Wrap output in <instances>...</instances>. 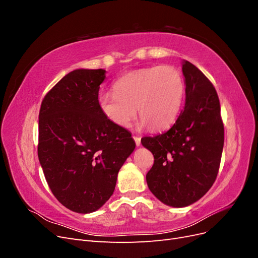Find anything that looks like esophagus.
<instances>
[{"mask_svg":"<svg viewBox=\"0 0 258 258\" xmlns=\"http://www.w3.org/2000/svg\"><path fill=\"white\" fill-rule=\"evenodd\" d=\"M134 140H135V142H136V145H137V146H140V145H141V138L134 136Z\"/></svg>","mask_w":258,"mask_h":258,"instance_id":"esophagus-1","label":"esophagus"}]
</instances>
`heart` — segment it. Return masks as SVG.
Wrapping results in <instances>:
<instances>
[{"instance_id":"heart-1","label":"heart","mask_w":258,"mask_h":258,"mask_svg":"<svg viewBox=\"0 0 258 258\" xmlns=\"http://www.w3.org/2000/svg\"><path fill=\"white\" fill-rule=\"evenodd\" d=\"M184 93V79L177 69L152 67L120 77L114 91L99 96V107L108 120L120 128L130 126L139 108L143 126L162 129L175 120Z\"/></svg>"}]
</instances>
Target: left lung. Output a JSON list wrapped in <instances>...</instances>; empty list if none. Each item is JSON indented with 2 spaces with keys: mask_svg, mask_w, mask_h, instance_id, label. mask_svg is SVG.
Listing matches in <instances>:
<instances>
[{
  "mask_svg": "<svg viewBox=\"0 0 258 258\" xmlns=\"http://www.w3.org/2000/svg\"><path fill=\"white\" fill-rule=\"evenodd\" d=\"M185 105L174 124L141 143L154 155L146 174L150 190L163 204L183 208L199 200L215 182L224 146V123L214 86L200 70L183 62Z\"/></svg>",
  "mask_w": 258,
  "mask_h": 258,
  "instance_id": "left-lung-1",
  "label": "left lung"
}]
</instances>
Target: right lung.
I'll return each mask as SVG.
<instances>
[{"mask_svg":"<svg viewBox=\"0 0 258 258\" xmlns=\"http://www.w3.org/2000/svg\"><path fill=\"white\" fill-rule=\"evenodd\" d=\"M105 71L74 70L44 97L38 115L37 155L61 205L91 213L113 195L117 174L136 143L99 107Z\"/></svg>","mask_w":258,"mask_h":258,"instance_id":"obj_1","label":"right lung"}]
</instances>
